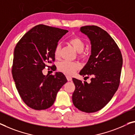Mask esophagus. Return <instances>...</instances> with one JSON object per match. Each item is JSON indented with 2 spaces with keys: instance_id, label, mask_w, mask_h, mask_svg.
Listing matches in <instances>:
<instances>
[{
  "instance_id": "1",
  "label": "esophagus",
  "mask_w": 135,
  "mask_h": 135,
  "mask_svg": "<svg viewBox=\"0 0 135 135\" xmlns=\"http://www.w3.org/2000/svg\"><path fill=\"white\" fill-rule=\"evenodd\" d=\"M66 78H67L68 81H69L72 80V77L70 75H66Z\"/></svg>"
}]
</instances>
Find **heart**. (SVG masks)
<instances>
[{
  "instance_id": "obj_1",
  "label": "heart",
  "mask_w": 135,
  "mask_h": 135,
  "mask_svg": "<svg viewBox=\"0 0 135 135\" xmlns=\"http://www.w3.org/2000/svg\"><path fill=\"white\" fill-rule=\"evenodd\" d=\"M69 42L73 46L74 48L78 52H79L81 57H83L84 55L83 52L85 47L84 41L80 37H74L69 39ZM60 49L61 45L58 43L55 46L54 51V54L55 58H59L60 57ZM80 65L79 63L69 61H63L59 63L58 65V68L60 70L69 75L74 74L76 70L80 69Z\"/></svg>"
}]
</instances>
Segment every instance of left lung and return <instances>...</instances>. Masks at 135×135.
<instances>
[{
    "label": "left lung",
    "mask_w": 135,
    "mask_h": 135,
    "mask_svg": "<svg viewBox=\"0 0 135 135\" xmlns=\"http://www.w3.org/2000/svg\"><path fill=\"white\" fill-rule=\"evenodd\" d=\"M80 31L90 39L91 55L80 75L91 76V82L72 78L75 86L72 101L80 110L92 113L103 109L117 91L123 57L115 41L102 28L85 26L81 27Z\"/></svg>",
    "instance_id": "8db88e82"
}]
</instances>
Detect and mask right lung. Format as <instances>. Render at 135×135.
I'll return each instance as SVG.
<instances>
[{"instance_id": "1", "label": "right lung", "mask_w": 135, "mask_h": 135, "mask_svg": "<svg viewBox=\"0 0 135 135\" xmlns=\"http://www.w3.org/2000/svg\"><path fill=\"white\" fill-rule=\"evenodd\" d=\"M68 30L38 25L27 32L18 41L14 51L12 74L18 94L28 105L45 110L52 105L57 92L68 81L61 72L43 74L45 68L55 60L54 54L58 41Z\"/></svg>"}]
</instances>
